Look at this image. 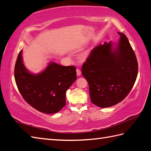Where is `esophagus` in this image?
I'll use <instances>...</instances> for the list:
<instances>
[{"label":"esophagus","mask_w":151,"mask_h":151,"mask_svg":"<svg viewBox=\"0 0 151 151\" xmlns=\"http://www.w3.org/2000/svg\"><path fill=\"white\" fill-rule=\"evenodd\" d=\"M80 75H81V71H80L79 69H76V75L79 76H80Z\"/></svg>","instance_id":"esophagus-1"}]
</instances>
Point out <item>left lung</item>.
<instances>
[{"label": "left lung", "mask_w": 151, "mask_h": 151, "mask_svg": "<svg viewBox=\"0 0 151 151\" xmlns=\"http://www.w3.org/2000/svg\"><path fill=\"white\" fill-rule=\"evenodd\" d=\"M115 50L113 44H100L91 51L82 68L88 82L92 103L100 107L113 106L131 91L137 78L136 57L124 33Z\"/></svg>", "instance_id": "1"}]
</instances>
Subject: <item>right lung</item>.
Here are the masks:
<instances>
[{"label":"right lung","instance_id":"1","mask_svg":"<svg viewBox=\"0 0 151 151\" xmlns=\"http://www.w3.org/2000/svg\"><path fill=\"white\" fill-rule=\"evenodd\" d=\"M15 79L21 95L37 111L53 114L65 106V93L76 79V67L51 62L44 71L30 73L24 66L20 51L15 66Z\"/></svg>","mask_w":151,"mask_h":151}]
</instances>
